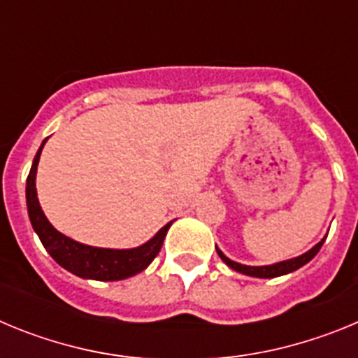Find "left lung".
Wrapping results in <instances>:
<instances>
[{"instance_id": "1", "label": "left lung", "mask_w": 358, "mask_h": 358, "mask_svg": "<svg viewBox=\"0 0 358 358\" xmlns=\"http://www.w3.org/2000/svg\"><path fill=\"white\" fill-rule=\"evenodd\" d=\"M324 240H327V236H324L319 243H315L314 248L310 249V251L303 252L301 256H296V258H290V260H285V262H278V264H273V265H260V267H255V265H242L238 264V262L229 260V258H227V256L224 255L217 245H215V248H217L220 260H222L229 268L236 271V273L245 274V276H252V278H278V276H283V274L294 273V271H297V268H301L303 265L308 264V262L317 255L319 249L322 248Z\"/></svg>"}]
</instances>
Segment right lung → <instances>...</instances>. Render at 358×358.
I'll list each match as a JSON object with an SVG mask.
<instances>
[{
  "mask_svg": "<svg viewBox=\"0 0 358 358\" xmlns=\"http://www.w3.org/2000/svg\"><path fill=\"white\" fill-rule=\"evenodd\" d=\"M44 143H46V140L43 141V145L37 150L34 163H31L30 173H28L27 208L31 227L37 233L48 255L66 271H69V273L78 278H84V280L120 281L127 280V278L136 276L138 273L145 271L152 264V260L156 258L157 252L161 251L166 231L170 229L172 222L161 227L156 235L152 236L148 242H145L143 245L132 249L93 248V245H85V243H80L77 240L62 235L61 231H57L50 224L44 211L41 210L39 199H37V164H39Z\"/></svg>",
  "mask_w": 358,
  "mask_h": 358,
  "instance_id": "add662e5",
  "label": "right lung"
}]
</instances>
